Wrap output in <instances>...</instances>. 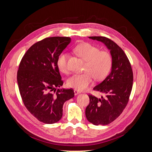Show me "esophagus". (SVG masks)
Here are the masks:
<instances>
[{
    "mask_svg": "<svg viewBox=\"0 0 152 152\" xmlns=\"http://www.w3.org/2000/svg\"><path fill=\"white\" fill-rule=\"evenodd\" d=\"M79 93H80V92H79V91H77V90H76V89L74 90V94H75V96L78 95Z\"/></svg>",
    "mask_w": 152,
    "mask_h": 152,
    "instance_id": "1",
    "label": "esophagus"
}]
</instances>
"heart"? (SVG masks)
I'll return each mask as SVG.
<instances>
[{"label": "heart", "instance_id": "heart-1", "mask_svg": "<svg viewBox=\"0 0 152 152\" xmlns=\"http://www.w3.org/2000/svg\"><path fill=\"white\" fill-rule=\"evenodd\" d=\"M75 52L86 61L84 72L82 74L73 75L67 80V86L76 90L86 89L94 79L102 80L107 77L112 65L110 54L89 43H82L75 48ZM68 54L63 52L59 55L57 65L59 71L64 73L69 72L67 65Z\"/></svg>", "mask_w": 152, "mask_h": 152}]
</instances>
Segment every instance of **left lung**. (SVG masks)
Here are the masks:
<instances>
[{"instance_id": "1", "label": "left lung", "mask_w": 152, "mask_h": 152, "mask_svg": "<svg viewBox=\"0 0 152 152\" xmlns=\"http://www.w3.org/2000/svg\"><path fill=\"white\" fill-rule=\"evenodd\" d=\"M89 38L103 43L112 57L110 74L93 88L102 95L100 98L89 95L90 102L86 109L89 122L105 126L115 120L126 108L132 87L133 73L127 56L116 43L104 37Z\"/></svg>"}]
</instances>
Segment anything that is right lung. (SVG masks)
I'll return each instance as SVG.
<instances>
[{"label":"right lung","instance_id":"obj_1","mask_svg":"<svg viewBox=\"0 0 152 152\" xmlns=\"http://www.w3.org/2000/svg\"><path fill=\"white\" fill-rule=\"evenodd\" d=\"M66 37L44 39L28 49L17 73L20 93L27 110L40 122L54 124L63 116V106L74 97L73 89L63 86L57 59L70 43Z\"/></svg>","mask_w":152,"mask_h":152}]
</instances>
